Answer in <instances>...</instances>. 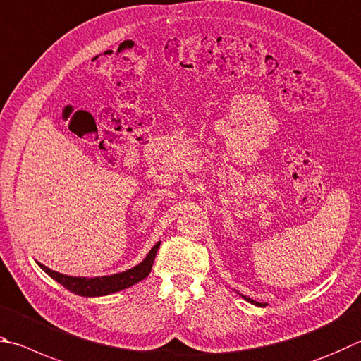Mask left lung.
I'll return each instance as SVG.
<instances>
[{
    "label": "left lung",
    "instance_id": "obj_1",
    "mask_svg": "<svg viewBox=\"0 0 361 361\" xmlns=\"http://www.w3.org/2000/svg\"><path fill=\"white\" fill-rule=\"evenodd\" d=\"M238 295H241L245 301H247V302H252V305H255V306H258V307H267V306H268L267 302H258V301H254L252 298H249V296H244L243 293H239V292H238Z\"/></svg>",
    "mask_w": 361,
    "mask_h": 361
}]
</instances>
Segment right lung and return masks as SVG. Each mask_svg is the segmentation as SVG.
Wrapping results in <instances>:
<instances>
[{
	"instance_id": "add662e5",
	"label": "right lung",
	"mask_w": 361,
	"mask_h": 361,
	"mask_svg": "<svg viewBox=\"0 0 361 361\" xmlns=\"http://www.w3.org/2000/svg\"><path fill=\"white\" fill-rule=\"evenodd\" d=\"M160 241H158L154 247L150 249V252L145 255L144 260L141 263H137L136 267H133L126 271H122V273H116L111 276H97V277H84V276H66L61 273H56V271H52L44 264H39V268L44 271V273L49 274L54 281L61 283L63 287L69 292H73L79 296H106L111 293L120 292V290H125L135 283L141 282L150 274L152 264H154L157 250L160 247Z\"/></svg>"
}]
</instances>
